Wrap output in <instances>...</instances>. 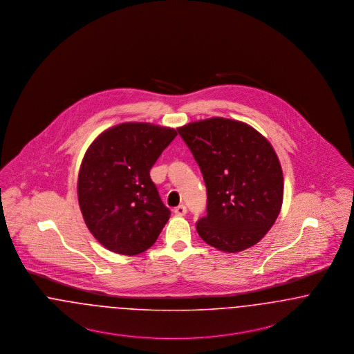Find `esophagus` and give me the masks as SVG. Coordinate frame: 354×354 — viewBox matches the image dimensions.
I'll return each instance as SVG.
<instances>
[{
  "mask_svg": "<svg viewBox=\"0 0 354 354\" xmlns=\"http://www.w3.org/2000/svg\"><path fill=\"white\" fill-rule=\"evenodd\" d=\"M186 213H187V209H186L185 205H180V206H177V207L174 209V214H176V216H184Z\"/></svg>",
  "mask_w": 354,
  "mask_h": 354,
  "instance_id": "1",
  "label": "esophagus"
}]
</instances>
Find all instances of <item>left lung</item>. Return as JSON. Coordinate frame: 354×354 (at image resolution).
I'll return each instance as SVG.
<instances>
[{"label":"left lung","mask_w":354,"mask_h":354,"mask_svg":"<svg viewBox=\"0 0 354 354\" xmlns=\"http://www.w3.org/2000/svg\"><path fill=\"white\" fill-rule=\"evenodd\" d=\"M207 192V214L196 227L210 246L239 252L275 223L283 202V171L268 140L248 124L213 118L177 129Z\"/></svg>","instance_id":"1"}]
</instances>
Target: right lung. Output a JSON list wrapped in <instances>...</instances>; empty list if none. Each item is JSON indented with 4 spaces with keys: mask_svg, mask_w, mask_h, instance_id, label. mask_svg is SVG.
<instances>
[{
    "mask_svg": "<svg viewBox=\"0 0 354 354\" xmlns=\"http://www.w3.org/2000/svg\"><path fill=\"white\" fill-rule=\"evenodd\" d=\"M177 136L173 128L124 123L95 138L82 161L77 200L93 236L109 251L138 255L170 216L149 170Z\"/></svg>",
    "mask_w": 354,
    "mask_h": 354,
    "instance_id": "add662e5",
    "label": "right lung"
}]
</instances>
